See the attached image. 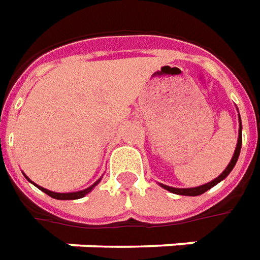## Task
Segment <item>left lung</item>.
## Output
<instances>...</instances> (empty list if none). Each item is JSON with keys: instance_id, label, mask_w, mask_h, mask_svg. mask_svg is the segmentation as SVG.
I'll return each instance as SVG.
<instances>
[{"instance_id": "left-lung-1", "label": "left lung", "mask_w": 260, "mask_h": 260, "mask_svg": "<svg viewBox=\"0 0 260 260\" xmlns=\"http://www.w3.org/2000/svg\"><path fill=\"white\" fill-rule=\"evenodd\" d=\"M241 146H242V122H241V116H239V135H238V144H236V149H235L234 156H232V159H231V162H229V165L226 167V169H225L222 174L219 175L218 178H215L213 181L208 182V183H205V185L197 186V188H172V186L162 185V183H159V185L162 186V188H164V189L169 190V192H172V193H176V195H185V197H198V195H202V193H205L206 190H209L211 188H213L215 185H218L219 182L223 181L228 175L231 174V171L234 169V167L236 165V162H238V158H239V153H241Z\"/></svg>"}]
</instances>
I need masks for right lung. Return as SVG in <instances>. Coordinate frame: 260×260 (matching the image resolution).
<instances>
[{"label": "right lung", "mask_w": 260, "mask_h": 260, "mask_svg": "<svg viewBox=\"0 0 260 260\" xmlns=\"http://www.w3.org/2000/svg\"><path fill=\"white\" fill-rule=\"evenodd\" d=\"M26 178V176H25ZM28 179V178H26ZM29 181V179H28ZM101 179H98V181L95 182L93 185H91L89 188H86V189L84 190H78V192H70V193H59V192H52V190H48L45 189V188H42V186H40V185H35L32 181H29L31 183H34L38 189H41L44 193H47V195H49L51 198H54V199H59V201H68V199H79V198H84L86 195V193H89L91 190L93 189V186H96L98 183H100Z\"/></svg>", "instance_id": "obj_1"}]
</instances>
